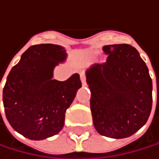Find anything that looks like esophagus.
<instances>
[{
  "label": "esophagus",
  "mask_w": 159,
  "mask_h": 159,
  "mask_svg": "<svg viewBox=\"0 0 159 159\" xmlns=\"http://www.w3.org/2000/svg\"><path fill=\"white\" fill-rule=\"evenodd\" d=\"M80 80H81V82H82V85L85 86V85H86V82H85V76H84L83 73H80Z\"/></svg>",
  "instance_id": "34e87169"
}]
</instances>
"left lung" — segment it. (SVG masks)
<instances>
[{
	"label": "left lung",
	"instance_id": "left-lung-1",
	"mask_svg": "<svg viewBox=\"0 0 159 159\" xmlns=\"http://www.w3.org/2000/svg\"><path fill=\"white\" fill-rule=\"evenodd\" d=\"M108 55L105 63L86 70L91 92L90 107L98 134L125 139L147 122L153 104V83L146 63L129 44L102 47Z\"/></svg>",
	"mask_w": 159,
	"mask_h": 159
}]
</instances>
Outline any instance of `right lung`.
Wrapping results in <instances>:
<instances>
[{
    "mask_svg": "<svg viewBox=\"0 0 159 159\" xmlns=\"http://www.w3.org/2000/svg\"><path fill=\"white\" fill-rule=\"evenodd\" d=\"M66 58L61 45H33L7 76L2 91L4 113L12 128L23 137L42 140L63 128L65 112L81 87L79 74L64 81L53 80L55 67Z\"/></svg>",
    "mask_w": 159,
    "mask_h": 159,
    "instance_id": "obj_1",
    "label": "right lung"
}]
</instances>
